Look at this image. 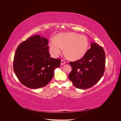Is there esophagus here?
<instances>
[{
  "instance_id": "obj_1",
  "label": "esophagus",
  "mask_w": 121,
  "mask_h": 121,
  "mask_svg": "<svg viewBox=\"0 0 121 121\" xmlns=\"http://www.w3.org/2000/svg\"><path fill=\"white\" fill-rule=\"evenodd\" d=\"M64 64H65V61L63 60H62L61 61V65H64Z\"/></svg>"
}]
</instances>
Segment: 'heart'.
Instances as JSON below:
<instances>
[{"label":"heart","instance_id":"heart-1","mask_svg":"<svg viewBox=\"0 0 121 121\" xmlns=\"http://www.w3.org/2000/svg\"><path fill=\"white\" fill-rule=\"evenodd\" d=\"M52 55L58 57L63 51L67 57L77 60L82 57L87 52L89 42L87 37L76 33H63L58 35L57 39H53L49 43Z\"/></svg>","mask_w":121,"mask_h":121}]
</instances>
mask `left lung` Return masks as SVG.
Instances as JSON below:
<instances>
[{"label":"left lung","mask_w":121,"mask_h":121,"mask_svg":"<svg viewBox=\"0 0 121 121\" xmlns=\"http://www.w3.org/2000/svg\"><path fill=\"white\" fill-rule=\"evenodd\" d=\"M72 71L69 78L75 87L87 89L96 84L105 71V54L102 47L91 43L89 49L80 59L69 63Z\"/></svg>","instance_id":"left-lung-1"}]
</instances>
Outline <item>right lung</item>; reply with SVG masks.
I'll list each match as a JSON object with an SVG mask.
<instances>
[{"label": "right lung", "mask_w": 121, "mask_h": 121, "mask_svg": "<svg viewBox=\"0 0 121 121\" xmlns=\"http://www.w3.org/2000/svg\"><path fill=\"white\" fill-rule=\"evenodd\" d=\"M48 40L39 35L30 37L17 47L13 69L19 81L32 89L46 86L53 78L54 70L61 60L51 57Z\"/></svg>", "instance_id": "add662e5"}]
</instances>
